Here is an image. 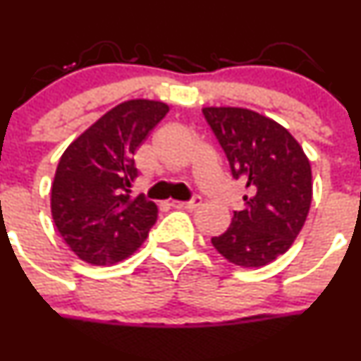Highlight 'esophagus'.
<instances>
[{"instance_id": "34e87169", "label": "esophagus", "mask_w": 361, "mask_h": 361, "mask_svg": "<svg viewBox=\"0 0 361 361\" xmlns=\"http://www.w3.org/2000/svg\"><path fill=\"white\" fill-rule=\"evenodd\" d=\"M170 205H172L173 209H189V210H192V209H196V207L202 205V198H198V196H196V198L189 200V202H180V200H172V202H170Z\"/></svg>"}]
</instances>
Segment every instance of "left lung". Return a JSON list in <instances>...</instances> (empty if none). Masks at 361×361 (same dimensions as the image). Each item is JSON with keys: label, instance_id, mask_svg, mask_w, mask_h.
I'll return each mask as SVG.
<instances>
[{"label": "left lung", "instance_id": "obj_1", "mask_svg": "<svg viewBox=\"0 0 361 361\" xmlns=\"http://www.w3.org/2000/svg\"><path fill=\"white\" fill-rule=\"evenodd\" d=\"M233 179L244 182V209L212 238L228 262L245 269L269 265L300 233L312 202L309 158L293 135L270 117L240 106H205Z\"/></svg>", "mask_w": 361, "mask_h": 361}]
</instances>
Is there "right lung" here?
Returning <instances> with one entry per match:
<instances>
[{
    "label": "right lung",
    "mask_w": 361,
    "mask_h": 361,
    "mask_svg": "<svg viewBox=\"0 0 361 361\" xmlns=\"http://www.w3.org/2000/svg\"><path fill=\"white\" fill-rule=\"evenodd\" d=\"M170 106L128 99L75 138L59 159L51 212L68 247L85 263L114 265L130 258L158 219V207L133 196L135 152Z\"/></svg>",
    "instance_id": "obj_1"
}]
</instances>
